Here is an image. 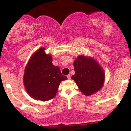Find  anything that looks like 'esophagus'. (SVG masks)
<instances>
[{
  "instance_id": "obj_1",
  "label": "esophagus",
  "mask_w": 131,
  "mask_h": 131,
  "mask_svg": "<svg viewBox=\"0 0 131 131\" xmlns=\"http://www.w3.org/2000/svg\"><path fill=\"white\" fill-rule=\"evenodd\" d=\"M67 78H68V79H71V75L70 74L67 75Z\"/></svg>"
}]
</instances>
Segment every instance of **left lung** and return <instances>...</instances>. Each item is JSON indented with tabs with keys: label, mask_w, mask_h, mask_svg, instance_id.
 Masks as SVG:
<instances>
[{
	"label": "left lung",
	"mask_w": 131,
	"mask_h": 131,
	"mask_svg": "<svg viewBox=\"0 0 131 131\" xmlns=\"http://www.w3.org/2000/svg\"><path fill=\"white\" fill-rule=\"evenodd\" d=\"M74 81L81 92L89 96L100 91L105 81L104 70L94 58L80 55L74 61Z\"/></svg>",
	"instance_id": "8db88e82"
}]
</instances>
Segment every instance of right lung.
Instances as JSON below:
<instances>
[{
  "label": "right lung",
  "mask_w": 131,
  "mask_h": 131,
  "mask_svg": "<svg viewBox=\"0 0 131 131\" xmlns=\"http://www.w3.org/2000/svg\"><path fill=\"white\" fill-rule=\"evenodd\" d=\"M45 50L42 47L31 55L23 76L27 93L32 99L43 102L54 98L60 82L67 79L60 68L52 64V55L46 54Z\"/></svg>",
  "instance_id": "add662e5"
}]
</instances>
